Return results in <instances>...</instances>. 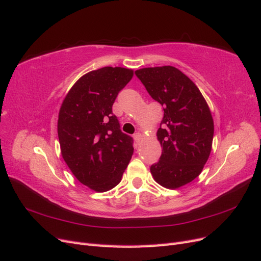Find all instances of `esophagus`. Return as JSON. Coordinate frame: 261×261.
<instances>
[{
	"mask_svg": "<svg viewBox=\"0 0 261 261\" xmlns=\"http://www.w3.org/2000/svg\"><path fill=\"white\" fill-rule=\"evenodd\" d=\"M133 138H134V141H136L137 143H140V142H141V140H142V134L138 132V133L134 134Z\"/></svg>",
	"mask_w": 261,
	"mask_h": 261,
	"instance_id": "esophagus-1",
	"label": "esophagus"
}]
</instances>
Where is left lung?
I'll list each match as a JSON object with an SVG mask.
<instances>
[{
	"instance_id": "8db88e82",
	"label": "left lung",
	"mask_w": 261,
	"mask_h": 261,
	"mask_svg": "<svg viewBox=\"0 0 261 261\" xmlns=\"http://www.w3.org/2000/svg\"><path fill=\"white\" fill-rule=\"evenodd\" d=\"M136 74L164 107L157 131L163 152L150 173L162 187L179 189L197 178L208 161L214 139L212 113L195 83L175 67H148Z\"/></svg>"
}]
</instances>
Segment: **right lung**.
Listing matches in <instances>:
<instances>
[{"label":"right lung","instance_id":"right-lung-1","mask_svg":"<svg viewBox=\"0 0 261 261\" xmlns=\"http://www.w3.org/2000/svg\"><path fill=\"white\" fill-rule=\"evenodd\" d=\"M133 70L103 67L74 83L58 113L57 133L65 163L83 186L106 192L121 181L133 154L132 138L120 130L113 104Z\"/></svg>","mask_w":261,"mask_h":261}]
</instances>
